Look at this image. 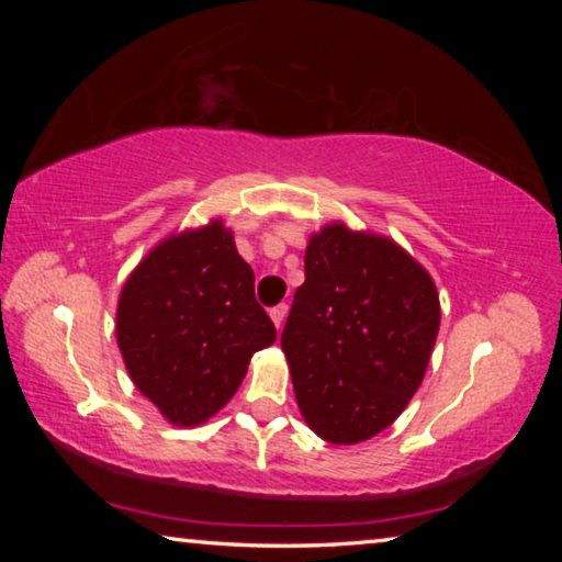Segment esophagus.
Here are the masks:
<instances>
[{"instance_id": "obj_1", "label": "esophagus", "mask_w": 562, "mask_h": 562, "mask_svg": "<svg viewBox=\"0 0 562 562\" xmlns=\"http://www.w3.org/2000/svg\"><path fill=\"white\" fill-rule=\"evenodd\" d=\"M288 310H290V307H288V304H284V302H280V304H278V307H272V310H270V317H272V322H274V327H278V329L282 327V322H284V317H288Z\"/></svg>"}]
</instances>
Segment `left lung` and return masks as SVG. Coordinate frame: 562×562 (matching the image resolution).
<instances>
[{
	"mask_svg": "<svg viewBox=\"0 0 562 562\" xmlns=\"http://www.w3.org/2000/svg\"><path fill=\"white\" fill-rule=\"evenodd\" d=\"M439 322L434 280L396 243L339 223L312 237L280 337L312 431L329 443L384 431L422 384Z\"/></svg>",
	"mask_w": 562,
	"mask_h": 562,
	"instance_id": "left-lung-1",
	"label": "left lung"
}]
</instances>
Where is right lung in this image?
<instances>
[{
  "label": "right lung",
  "mask_w": 562,
  "mask_h": 562,
  "mask_svg": "<svg viewBox=\"0 0 562 562\" xmlns=\"http://www.w3.org/2000/svg\"><path fill=\"white\" fill-rule=\"evenodd\" d=\"M119 349L138 392L170 424L195 426L223 408L274 329L255 274L221 221L160 243L123 284Z\"/></svg>",
  "instance_id": "add662e5"
}]
</instances>
